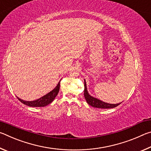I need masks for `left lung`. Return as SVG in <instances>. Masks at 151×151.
Here are the masks:
<instances>
[{"label": "left lung", "instance_id": "left-lung-1", "mask_svg": "<svg viewBox=\"0 0 151 151\" xmlns=\"http://www.w3.org/2000/svg\"><path fill=\"white\" fill-rule=\"evenodd\" d=\"M84 96L86 99L87 103L91 105V106H93L94 108H100V109H112L114 107L119 105L121 103H117V104H110L103 102L99 99L95 98L93 96L90 95L88 93L87 87H86V83L85 79V91H84Z\"/></svg>", "mask_w": 151, "mask_h": 151}]
</instances>
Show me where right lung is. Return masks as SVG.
Returning <instances> with one entry per match:
<instances>
[{
    "label": "right lung",
    "instance_id": "1",
    "mask_svg": "<svg viewBox=\"0 0 151 151\" xmlns=\"http://www.w3.org/2000/svg\"><path fill=\"white\" fill-rule=\"evenodd\" d=\"M60 89V81L58 82L57 85L56 86V87L53 89V90L51 91L49 93L45 94L42 97H40V99H38L35 101H27L22 100L21 99L19 98L17 96V98L22 103H23L25 105H27L29 106H32V107H43L48 105L50 103H52V102L54 101L55 97L58 93V91H59Z\"/></svg>",
    "mask_w": 151,
    "mask_h": 151
}]
</instances>
